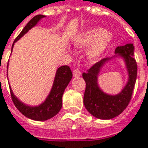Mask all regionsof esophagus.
I'll list each match as a JSON object with an SVG mask.
<instances>
[{"instance_id": "obj_1", "label": "esophagus", "mask_w": 148, "mask_h": 148, "mask_svg": "<svg viewBox=\"0 0 148 148\" xmlns=\"http://www.w3.org/2000/svg\"><path fill=\"white\" fill-rule=\"evenodd\" d=\"M72 73H73V76H74L75 77H80L81 74H82V72L80 71L79 70H77V69H74L73 71H72Z\"/></svg>"}]
</instances>
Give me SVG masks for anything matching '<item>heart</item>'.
I'll return each instance as SVG.
<instances>
[{
    "label": "heart",
    "mask_w": 148,
    "mask_h": 148,
    "mask_svg": "<svg viewBox=\"0 0 148 148\" xmlns=\"http://www.w3.org/2000/svg\"><path fill=\"white\" fill-rule=\"evenodd\" d=\"M112 33L99 27H92L84 30L74 40V45L77 49H84L90 45L87 56L90 61H97L109 47L112 41Z\"/></svg>",
    "instance_id": "obj_1"
}]
</instances>
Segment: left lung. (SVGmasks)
<instances>
[{"label":"left lung","instance_id":"obj_1","mask_svg":"<svg viewBox=\"0 0 148 148\" xmlns=\"http://www.w3.org/2000/svg\"><path fill=\"white\" fill-rule=\"evenodd\" d=\"M116 54L112 58H104L94 64L88 72L82 73V77L86 82L83 103L85 108L94 117L101 120L113 119L121 114L128 106L135 87L137 65L134 59L133 44H127L115 49ZM120 56L123 58L128 73V81L121 93L115 95H108L102 92L98 86L97 77L102 66L113 58Z\"/></svg>","mask_w":148,"mask_h":148}]
</instances>
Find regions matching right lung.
Listing matches in <instances>:
<instances>
[{
    "label": "right lung",
    "mask_w": 148,
    "mask_h": 148,
    "mask_svg": "<svg viewBox=\"0 0 148 148\" xmlns=\"http://www.w3.org/2000/svg\"><path fill=\"white\" fill-rule=\"evenodd\" d=\"M45 16L37 15L33 17L22 30L20 34L16 37L14 43L20 39L25 34L28 32L32 27L37 25V23ZM14 43L12 46V50L13 49ZM72 78V72L68 66H62L59 67L56 71L54 83L46 99L38 106H29L23 103L19 100L14 95L12 90H11V96L16 109L20 111L26 117L34 120L44 121L54 117L59 113L62 107V96L64 91L67 87L70 81Z\"/></svg>",
    "instance_id": "right-lung-1"
}]
</instances>
